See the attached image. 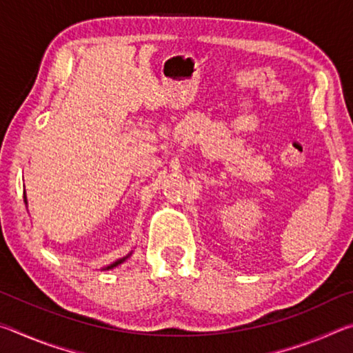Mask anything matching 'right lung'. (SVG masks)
<instances>
[{"mask_svg":"<svg viewBox=\"0 0 353 353\" xmlns=\"http://www.w3.org/2000/svg\"><path fill=\"white\" fill-rule=\"evenodd\" d=\"M25 204L28 205V199H26V194H25ZM129 256V255H128ZM128 256H123V259H119V260H117L115 263H112L110 266H107V268H103V270H112V268H115V266H118V265H121V263L128 259Z\"/></svg>","mask_w":353,"mask_h":353,"instance_id":"right-lung-1","label":"right lung"}]
</instances>
